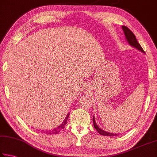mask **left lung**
Masks as SVG:
<instances>
[{
    "mask_svg": "<svg viewBox=\"0 0 157 157\" xmlns=\"http://www.w3.org/2000/svg\"><path fill=\"white\" fill-rule=\"evenodd\" d=\"M123 30L124 31V35H125L127 40L128 41L129 44L131 45V46L136 48H137L138 50H140V51H142L143 52H144L145 51L143 50V48L139 44V42H138L137 39L136 38V36L134 35V34L128 28L126 27V26H123ZM93 122H94V126L95 127V129L97 130L100 134L103 135V136H117V134H111V133L105 132V131H103L102 129H100L96 124V123H95L94 117L93 118Z\"/></svg>",
    "mask_w": 157,
    "mask_h": 157,
    "instance_id": "left-lung-1",
    "label": "left lung"
}]
</instances>
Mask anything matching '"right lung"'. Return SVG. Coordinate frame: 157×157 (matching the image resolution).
<instances>
[{
  "mask_svg": "<svg viewBox=\"0 0 157 157\" xmlns=\"http://www.w3.org/2000/svg\"><path fill=\"white\" fill-rule=\"evenodd\" d=\"M69 115L68 114L67 116L66 117L65 120L63 121V122L62 123V124H61V125H59V127H57V128L56 129H54L52 130H48V131H44V133H45V134H57L58 132H59L61 130H62V129H63V127H64V126L66 125V122H67V120H68V118Z\"/></svg>",
  "mask_w": 157,
  "mask_h": 157,
  "instance_id": "add662e5",
  "label": "right lung"
}]
</instances>
